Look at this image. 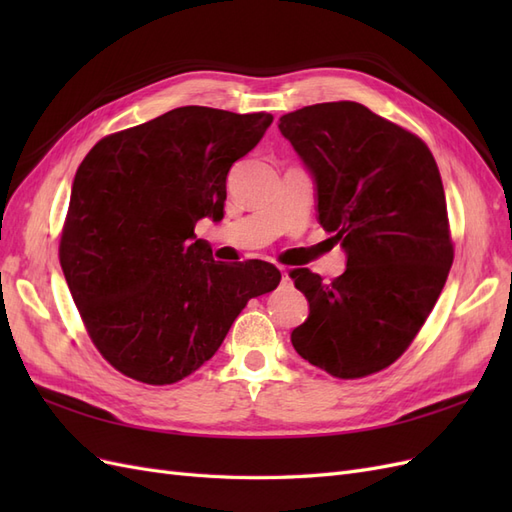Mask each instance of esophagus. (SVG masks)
Here are the masks:
<instances>
[{
  "label": "esophagus",
  "mask_w": 512,
  "mask_h": 512,
  "mask_svg": "<svg viewBox=\"0 0 512 512\" xmlns=\"http://www.w3.org/2000/svg\"><path fill=\"white\" fill-rule=\"evenodd\" d=\"M280 273H282V282H288V280H290V277H288V271H286L284 267H280Z\"/></svg>",
  "instance_id": "obj_1"
}]
</instances>
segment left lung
I'll return each mask as SVG.
<instances>
[{
    "label": "left lung",
    "mask_w": 512,
    "mask_h": 512,
    "mask_svg": "<svg viewBox=\"0 0 512 512\" xmlns=\"http://www.w3.org/2000/svg\"><path fill=\"white\" fill-rule=\"evenodd\" d=\"M280 132L316 185L320 226L346 271L290 277L309 303L290 342L335 378L395 363L421 331L453 265L440 170L421 138L359 102H324L280 117Z\"/></svg>",
    "instance_id": "1"
}]
</instances>
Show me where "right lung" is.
Here are the masks:
<instances>
[{"label":"right lung","mask_w":512,"mask_h":512,"mask_svg":"<svg viewBox=\"0 0 512 512\" xmlns=\"http://www.w3.org/2000/svg\"><path fill=\"white\" fill-rule=\"evenodd\" d=\"M273 115L181 106L102 138L72 183L59 262L91 342L123 376L173 384L207 363L271 262H218L198 220L224 218L230 166Z\"/></svg>","instance_id":"1"}]
</instances>
